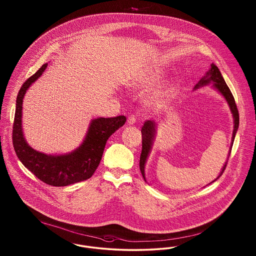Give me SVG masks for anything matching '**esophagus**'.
Instances as JSON below:
<instances>
[{"label":"esophagus","instance_id":"esophagus-1","mask_svg":"<svg viewBox=\"0 0 256 256\" xmlns=\"http://www.w3.org/2000/svg\"><path fill=\"white\" fill-rule=\"evenodd\" d=\"M136 122V117L134 115H130L128 118V124H134Z\"/></svg>","mask_w":256,"mask_h":256}]
</instances>
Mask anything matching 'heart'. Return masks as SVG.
Here are the masks:
<instances>
[{
  "label": "heart",
  "mask_w": 256,
  "mask_h": 256,
  "mask_svg": "<svg viewBox=\"0 0 256 256\" xmlns=\"http://www.w3.org/2000/svg\"><path fill=\"white\" fill-rule=\"evenodd\" d=\"M162 82V76L161 74L158 72L152 73H146L138 76L134 82L132 84V88L136 91H143V90H148L154 88V86H158ZM174 91V88H168L165 91L154 95V97L150 98L152 104L159 106L164 102V100L167 96H169L170 93Z\"/></svg>",
  "instance_id": "heart-1"
}]
</instances>
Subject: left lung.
Here are the masks:
<instances>
[{"instance_id":"obj_1","label":"left lung","mask_w":256,"mask_h":256,"mask_svg":"<svg viewBox=\"0 0 256 256\" xmlns=\"http://www.w3.org/2000/svg\"><path fill=\"white\" fill-rule=\"evenodd\" d=\"M211 84H212V87L214 89H216L220 94L224 98L226 102H228V104L230 106V110L232 117H233V132H232V144H230V152H228V158H230V152H232V145H233V142H234V138H235V135H236V132L238 130V128H239V113H238V110H237V106H236V104H235V100L233 98L232 91L228 88V86H226V84L222 74L220 72L219 68L214 63L211 64L210 69L200 80V82L196 84L195 87H194V90H196V89H198V88H200L202 86ZM156 130H158V124L154 122V121H150V120H148V121L144 122V126H142V130H141V132H142V152H141V156H140V163L139 164H140L141 174H142V176H143V178H144L146 182L145 165H146V159L148 158L150 152L152 148V145H154V138H156ZM228 160L224 164L222 170L220 172L219 176L212 182H216L220 176L222 174L224 170L226 167Z\"/></svg>"}]
</instances>
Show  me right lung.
Here are the masks:
<instances>
[{
	"label": "right lung",
	"instance_id": "1",
	"mask_svg": "<svg viewBox=\"0 0 256 256\" xmlns=\"http://www.w3.org/2000/svg\"><path fill=\"white\" fill-rule=\"evenodd\" d=\"M48 63L28 78L19 90L13 122L12 142L15 152L26 169L43 182L52 186H67L90 178L98 168L110 136L124 124L126 118L98 117L91 120L82 143L64 154H46L30 146L22 126L23 100L28 89L42 76Z\"/></svg>",
	"mask_w": 256,
	"mask_h": 256
}]
</instances>
